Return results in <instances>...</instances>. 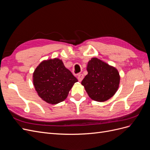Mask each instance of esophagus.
I'll return each instance as SVG.
<instances>
[{"label": "esophagus", "instance_id": "34e87169", "mask_svg": "<svg viewBox=\"0 0 150 150\" xmlns=\"http://www.w3.org/2000/svg\"><path fill=\"white\" fill-rule=\"evenodd\" d=\"M83 78H84V76L82 74H79L78 76V81H79V82H81V81H82V80L83 79Z\"/></svg>", "mask_w": 150, "mask_h": 150}]
</instances>
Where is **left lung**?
<instances>
[{
	"instance_id": "obj_1",
	"label": "left lung",
	"mask_w": 150,
	"mask_h": 150,
	"mask_svg": "<svg viewBox=\"0 0 150 150\" xmlns=\"http://www.w3.org/2000/svg\"><path fill=\"white\" fill-rule=\"evenodd\" d=\"M87 71L81 84L93 100L104 102L114 96L120 82L118 71L115 67L93 57L88 63Z\"/></svg>"
}]
</instances>
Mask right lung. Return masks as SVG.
Segmentation results:
<instances>
[{"label": "right lung", "mask_w": 150, "mask_h": 150, "mask_svg": "<svg viewBox=\"0 0 150 150\" xmlns=\"http://www.w3.org/2000/svg\"><path fill=\"white\" fill-rule=\"evenodd\" d=\"M33 83L39 96L47 103L56 104L66 99L78 79L58 58L44 60L35 68Z\"/></svg>", "instance_id": "1"}]
</instances>
